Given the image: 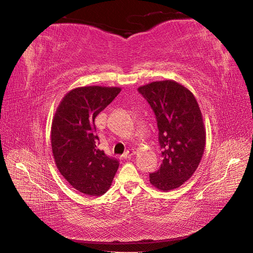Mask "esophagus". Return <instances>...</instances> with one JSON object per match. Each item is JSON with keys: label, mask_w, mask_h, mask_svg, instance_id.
<instances>
[{"label": "esophagus", "mask_w": 253, "mask_h": 253, "mask_svg": "<svg viewBox=\"0 0 253 253\" xmlns=\"http://www.w3.org/2000/svg\"><path fill=\"white\" fill-rule=\"evenodd\" d=\"M134 153H135V151L132 150V149L127 150V151L123 154V158H124V159H130L132 156H134Z\"/></svg>", "instance_id": "esophagus-1"}]
</instances>
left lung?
Here are the masks:
<instances>
[{
    "instance_id": "8db88e82",
    "label": "left lung",
    "mask_w": 253,
    "mask_h": 253,
    "mask_svg": "<svg viewBox=\"0 0 253 253\" xmlns=\"http://www.w3.org/2000/svg\"><path fill=\"white\" fill-rule=\"evenodd\" d=\"M156 115L163 161L149 174L161 191L178 188L192 176L202 160L206 130L193 93L173 80L157 81L137 88Z\"/></svg>"
}]
</instances>
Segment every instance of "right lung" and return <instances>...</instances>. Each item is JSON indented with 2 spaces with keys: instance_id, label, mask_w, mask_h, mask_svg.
I'll return each mask as SVG.
<instances>
[{
  "instance_id": "right-lung-1",
  "label": "right lung",
  "mask_w": 253,
  "mask_h": 253,
  "mask_svg": "<svg viewBox=\"0 0 253 253\" xmlns=\"http://www.w3.org/2000/svg\"><path fill=\"white\" fill-rule=\"evenodd\" d=\"M120 92L119 87H78L66 93L54 113L51 148L55 165L65 180L84 194H104L119 168L117 159L97 148L94 119Z\"/></svg>"
}]
</instances>
